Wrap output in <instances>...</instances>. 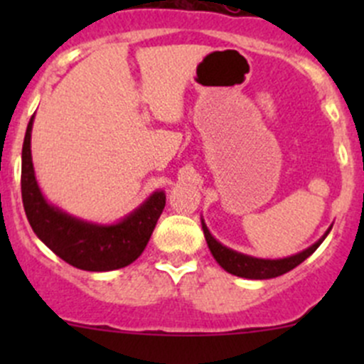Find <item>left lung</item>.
<instances>
[{"label": "left lung", "instance_id": "obj_1", "mask_svg": "<svg viewBox=\"0 0 364 364\" xmlns=\"http://www.w3.org/2000/svg\"><path fill=\"white\" fill-rule=\"evenodd\" d=\"M203 230L205 241H208V247L211 250L213 257L216 259V262L223 267L225 271H229L230 274H236V277L243 278H252V280H266V278H274L280 277V274L287 273V271L294 269L296 266H299L304 259L311 255L321 243L324 241V237L328 236V232L321 237L315 245H311L310 248H306L304 252L297 253V255L287 257V259H278V260H266V259H253V257L243 255V253H237L230 248L220 245L215 237L209 234L208 227L203 222Z\"/></svg>", "mask_w": 364, "mask_h": 364}]
</instances>
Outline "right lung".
<instances>
[{
	"mask_svg": "<svg viewBox=\"0 0 364 364\" xmlns=\"http://www.w3.org/2000/svg\"><path fill=\"white\" fill-rule=\"evenodd\" d=\"M33 117L23 144L21 192L28 222L36 236L70 266L84 271H112L134 262L148 245L165 208V193L155 192L137 211L116 225H93L47 204L40 193L31 161Z\"/></svg>",
	"mask_w": 364,
	"mask_h": 364,
	"instance_id": "right-lung-1",
	"label": "right lung"
}]
</instances>
